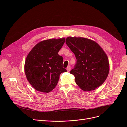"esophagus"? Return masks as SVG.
I'll list each match as a JSON object with an SVG mask.
<instances>
[{
  "label": "esophagus",
  "instance_id": "esophagus-1",
  "mask_svg": "<svg viewBox=\"0 0 127 127\" xmlns=\"http://www.w3.org/2000/svg\"><path fill=\"white\" fill-rule=\"evenodd\" d=\"M67 71H68V72H69V71H70V70H71V67H70V66L69 65V66H68V67H67Z\"/></svg>",
  "mask_w": 127,
  "mask_h": 127
}]
</instances>
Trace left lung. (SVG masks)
I'll list each match as a JSON object with an SVG mask.
<instances>
[{
	"instance_id": "1",
	"label": "left lung",
	"mask_w": 127,
	"mask_h": 127,
	"mask_svg": "<svg viewBox=\"0 0 127 127\" xmlns=\"http://www.w3.org/2000/svg\"><path fill=\"white\" fill-rule=\"evenodd\" d=\"M66 43L74 53L77 63L70 74L79 87L91 91L102 85L107 78L110 64L108 57L97 43L84 37H68Z\"/></svg>"
}]
</instances>
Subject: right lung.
<instances>
[{"label":"right lung","mask_w":127,"mask_h":127,"mask_svg":"<svg viewBox=\"0 0 127 127\" xmlns=\"http://www.w3.org/2000/svg\"><path fill=\"white\" fill-rule=\"evenodd\" d=\"M65 42V38L44 40L38 43L27 56L25 73L36 90L50 92L56 86L60 75L67 71L63 68L62 57L58 53Z\"/></svg>","instance_id":"add662e5"}]
</instances>
